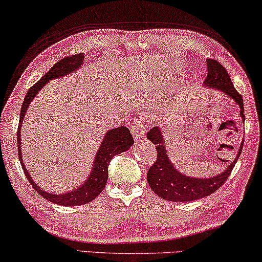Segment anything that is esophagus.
Listing matches in <instances>:
<instances>
[{
    "instance_id": "1",
    "label": "esophagus",
    "mask_w": 262,
    "mask_h": 262,
    "mask_svg": "<svg viewBox=\"0 0 262 262\" xmlns=\"http://www.w3.org/2000/svg\"><path fill=\"white\" fill-rule=\"evenodd\" d=\"M145 134H147V125L142 121H136L132 128V135L136 139H144Z\"/></svg>"
}]
</instances>
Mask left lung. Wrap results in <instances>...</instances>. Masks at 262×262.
Listing matches in <instances>:
<instances>
[{"label":"left lung","mask_w":262,"mask_h":262,"mask_svg":"<svg viewBox=\"0 0 262 262\" xmlns=\"http://www.w3.org/2000/svg\"><path fill=\"white\" fill-rule=\"evenodd\" d=\"M207 71H208V74L205 79V86L222 91L232 98L241 108L239 117L242 118L243 121L246 120L243 114V97L233 86L227 71L222 66V63L213 59L207 60ZM147 138L152 142V144L156 145V151H158L156 161L154 165L150 166L147 173L149 186L161 199L172 202H190L193 200L206 198L216 191L230 177L231 171L238 160L243 147L241 144L235 160L231 162L229 167L223 173L210 177V178H193V177H188L177 171L174 166L171 164L167 152H166L165 142L162 139L164 136H162L160 127L155 126L150 128V131L147 134Z\"/></svg>","instance_id":"obj_1"}]
</instances>
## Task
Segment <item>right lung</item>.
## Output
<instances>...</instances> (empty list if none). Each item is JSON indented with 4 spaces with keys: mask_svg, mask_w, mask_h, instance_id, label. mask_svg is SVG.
I'll return each mask as SVG.
<instances>
[{
    "mask_svg": "<svg viewBox=\"0 0 262 262\" xmlns=\"http://www.w3.org/2000/svg\"><path fill=\"white\" fill-rule=\"evenodd\" d=\"M84 55L83 54H76V55L66 56L63 59L57 61L54 64L52 69L49 70V72L46 73V76L40 78L39 81H37L35 85L31 86L27 91L25 100L23 102L21 110H20V120H19V127H18V154H19V160L21 162L23 171L25 173L26 178L29 179V182L31 183L33 189L39 193L42 198H44L48 201L55 203V205L60 206H81L89 203L97 198L98 195L102 192V190L106 186L107 179H108V165L112 160V158L115 155L120 154V152L126 151L127 149H130L134 144V138L130 134V130L125 126H119L117 128H112L108 130L107 134L104 135L103 141L100 145L95 156V161L93 165V169H91L89 177L84 184H81L79 188L72 190L70 192L64 193H49L44 191L39 188L38 185L33 182V179L30 176V173L25 168L24 165L23 158H21V139H20V128H21V123L25 117L27 108L30 107L33 98L36 97V95L38 94V91L46 85L50 79L54 78H60L67 74L72 73L73 71H77L79 67L83 64Z\"/></svg>",
    "mask_w": 262,
    "mask_h": 262,
    "instance_id": "right-lung-1",
    "label": "right lung"
}]
</instances>
